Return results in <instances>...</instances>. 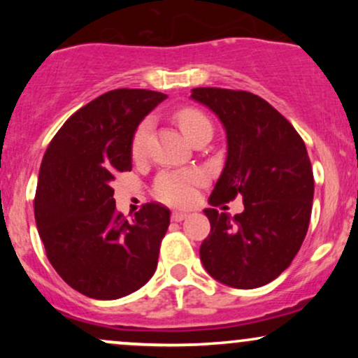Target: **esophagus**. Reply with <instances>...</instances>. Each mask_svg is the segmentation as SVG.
Returning <instances> with one entry per match:
<instances>
[{"label":"esophagus","instance_id":"1","mask_svg":"<svg viewBox=\"0 0 358 358\" xmlns=\"http://www.w3.org/2000/svg\"><path fill=\"white\" fill-rule=\"evenodd\" d=\"M188 217L187 210H173L171 212V220L173 222H182Z\"/></svg>","mask_w":358,"mask_h":358}]
</instances>
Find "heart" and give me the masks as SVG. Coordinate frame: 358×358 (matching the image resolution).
I'll use <instances>...</instances> for the list:
<instances>
[{"label":"heart","mask_w":358,"mask_h":358,"mask_svg":"<svg viewBox=\"0 0 358 358\" xmlns=\"http://www.w3.org/2000/svg\"><path fill=\"white\" fill-rule=\"evenodd\" d=\"M175 119L182 127L183 134L193 141L205 131H212V124L202 110L195 108H182L175 113ZM150 121L145 119L134 129L131 139V155L134 159H141L146 153ZM202 182V173L199 170H175L163 171L156 176L153 183V195L162 202L170 205H183L193 199V188Z\"/></svg>","instance_id":"b5f03b06"}]
</instances>
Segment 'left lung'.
Segmentation results:
<instances>
[{"mask_svg":"<svg viewBox=\"0 0 358 358\" xmlns=\"http://www.w3.org/2000/svg\"><path fill=\"white\" fill-rule=\"evenodd\" d=\"M195 101L219 116L227 162L210 195L219 207L237 195L244 212L207 208L210 234L200 245L205 269L224 285L252 289L289 268L308 232L315 180L305 143L268 101L245 90L196 87Z\"/></svg>","mask_w":358,"mask_h":358,"instance_id":"8db88e82","label":"left lung"}]
</instances>
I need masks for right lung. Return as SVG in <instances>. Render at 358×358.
Here are the masks:
<instances>
[{
    "label": "right lung",
    "mask_w": 358,
    "mask_h": 358,
    "mask_svg": "<svg viewBox=\"0 0 358 358\" xmlns=\"http://www.w3.org/2000/svg\"><path fill=\"white\" fill-rule=\"evenodd\" d=\"M165 94L116 89L73 113L45 151L34 200L48 261L79 293L127 296L150 281L170 210L145 203L127 222L116 210L113 180L131 171V139Z\"/></svg>",
    "instance_id": "obj_1"
}]
</instances>
